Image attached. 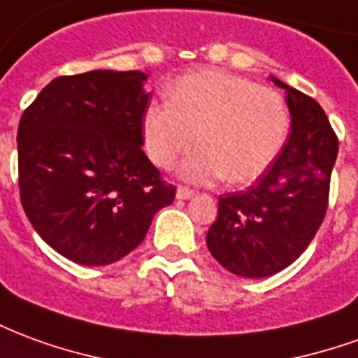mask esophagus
<instances>
[{
    "label": "esophagus",
    "instance_id": "1",
    "mask_svg": "<svg viewBox=\"0 0 358 358\" xmlns=\"http://www.w3.org/2000/svg\"><path fill=\"white\" fill-rule=\"evenodd\" d=\"M195 192L194 189H189V187H184V186H178V189H176V197L178 199H189V197H194Z\"/></svg>",
    "mask_w": 358,
    "mask_h": 358
}]
</instances>
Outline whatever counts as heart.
<instances>
[{"mask_svg":"<svg viewBox=\"0 0 358 358\" xmlns=\"http://www.w3.org/2000/svg\"><path fill=\"white\" fill-rule=\"evenodd\" d=\"M164 105H149L141 138L149 159L172 169L195 141L201 143L180 166L182 178L197 184L224 178L255 182L284 149L292 113L284 95L240 74L195 71L164 90Z\"/></svg>","mask_w":358,"mask_h":358,"instance_id":"b5f03b06","label":"heart"}]
</instances>
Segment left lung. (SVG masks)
Segmentation results:
<instances>
[{
  "label": "left lung",
  "instance_id": "1",
  "mask_svg": "<svg viewBox=\"0 0 358 358\" xmlns=\"http://www.w3.org/2000/svg\"><path fill=\"white\" fill-rule=\"evenodd\" d=\"M284 88L292 134L282 153L253 186L218 197L217 220L207 232L210 255L232 274L266 278L308 248L328 209L338 136L310 95Z\"/></svg>",
  "mask_w": 358,
  "mask_h": 358
}]
</instances>
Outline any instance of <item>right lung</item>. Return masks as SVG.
I'll return each mask as SVG.
<instances>
[{"instance_id":"1","label":"right lung","mask_w":358,"mask_h":358,"mask_svg":"<svg viewBox=\"0 0 358 358\" xmlns=\"http://www.w3.org/2000/svg\"><path fill=\"white\" fill-rule=\"evenodd\" d=\"M140 71H90L51 80L19 122L22 209L50 248L101 266L140 245L176 187L143 153L149 107Z\"/></svg>"}]
</instances>
